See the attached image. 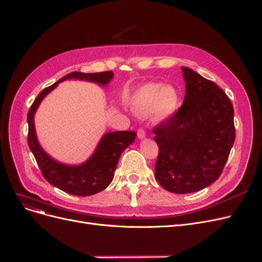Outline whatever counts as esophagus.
<instances>
[{"instance_id": "esophagus-1", "label": "esophagus", "mask_w": 262, "mask_h": 262, "mask_svg": "<svg viewBox=\"0 0 262 262\" xmlns=\"http://www.w3.org/2000/svg\"><path fill=\"white\" fill-rule=\"evenodd\" d=\"M137 136L139 139H143L144 137H146V132H144L143 128H139L137 132Z\"/></svg>"}]
</instances>
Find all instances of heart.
<instances>
[{"label": "heart", "mask_w": 262, "mask_h": 262, "mask_svg": "<svg viewBox=\"0 0 262 262\" xmlns=\"http://www.w3.org/2000/svg\"><path fill=\"white\" fill-rule=\"evenodd\" d=\"M178 93L171 85L149 83L141 86L133 98L134 108L140 114H149L156 110L157 118L166 119L177 108Z\"/></svg>", "instance_id": "b5f03b06"}]
</instances>
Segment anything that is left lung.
Segmentation results:
<instances>
[{
	"mask_svg": "<svg viewBox=\"0 0 262 262\" xmlns=\"http://www.w3.org/2000/svg\"><path fill=\"white\" fill-rule=\"evenodd\" d=\"M186 96L180 108L153 129L159 146L156 178L177 194L196 192L216 181L235 140L234 110L212 81L181 68Z\"/></svg>",
	"mask_w": 262,
	"mask_h": 262,
	"instance_id": "1",
	"label": "left lung"
}]
</instances>
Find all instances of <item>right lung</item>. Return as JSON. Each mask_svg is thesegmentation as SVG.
I'll use <instances>...</instances> for the list:
<instances>
[{"label":"right lung","instance_id":"right-lung-1","mask_svg":"<svg viewBox=\"0 0 262 262\" xmlns=\"http://www.w3.org/2000/svg\"><path fill=\"white\" fill-rule=\"evenodd\" d=\"M112 77V71L98 73L71 72L38 94L28 112V144L42 171L43 177L51 185L69 194L89 196L108 187L113 179L122 152L134 142L137 134L132 130L105 134L89 161L81 165L70 166L52 159L38 144L34 129V113L42 99L55 89L58 83L69 79H77L105 85L110 82Z\"/></svg>","mask_w":262,"mask_h":262}]
</instances>
